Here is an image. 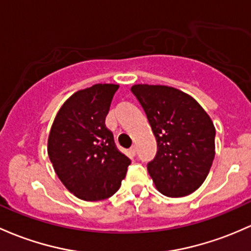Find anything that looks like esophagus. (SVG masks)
Listing matches in <instances>:
<instances>
[{"label": "esophagus", "mask_w": 251, "mask_h": 251, "mask_svg": "<svg viewBox=\"0 0 251 251\" xmlns=\"http://www.w3.org/2000/svg\"><path fill=\"white\" fill-rule=\"evenodd\" d=\"M136 152H137V150H136V147H132L130 149V151H128V154H130V156H136Z\"/></svg>", "instance_id": "1"}]
</instances>
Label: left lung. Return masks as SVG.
I'll list each match as a JSON object with an SVG mask.
<instances>
[{
    "label": "left lung",
    "mask_w": 251,
    "mask_h": 251,
    "mask_svg": "<svg viewBox=\"0 0 251 251\" xmlns=\"http://www.w3.org/2000/svg\"><path fill=\"white\" fill-rule=\"evenodd\" d=\"M131 91L146 112L157 142L148 163L155 186L168 197L188 196L207 178L215 155V127L199 102L166 85L136 84Z\"/></svg>",
    "instance_id": "left-lung-1"
}]
</instances>
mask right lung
<instances>
[{
    "label": "right lung",
    "mask_w": 251,
    "mask_h": 251,
    "mask_svg": "<svg viewBox=\"0 0 251 251\" xmlns=\"http://www.w3.org/2000/svg\"><path fill=\"white\" fill-rule=\"evenodd\" d=\"M118 89L117 84H95L75 92L50 128L48 155L55 173L68 191L84 201L114 195L131 163L104 125Z\"/></svg>",
    "instance_id": "right-lung-1"
}]
</instances>
